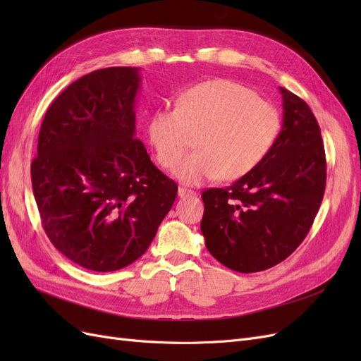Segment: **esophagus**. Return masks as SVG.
I'll list each match as a JSON object with an SVG mask.
<instances>
[{
	"label": "esophagus",
	"mask_w": 361,
	"mask_h": 361,
	"mask_svg": "<svg viewBox=\"0 0 361 361\" xmlns=\"http://www.w3.org/2000/svg\"><path fill=\"white\" fill-rule=\"evenodd\" d=\"M178 194H179V197H192V195H195V191L188 190V188H185V187H179L178 188Z\"/></svg>",
	"instance_id": "34e87169"
}]
</instances>
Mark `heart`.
I'll use <instances>...</instances> for the list:
<instances>
[{"label":"heart","instance_id":"1","mask_svg":"<svg viewBox=\"0 0 361 361\" xmlns=\"http://www.w3.org/2000/svg\"><path fill=\"white\" fill-rule=\"evenodd\" d=\"M280 133V114L253 90L212 80L185 90L176 108H161L149 120V141L158 162L171 169L197 136L200 150L184 159L174 176L199 185L221 176L243 178L264 159Z\"/></svg>","mask_w":361,"mask_h":361}]
</instances>
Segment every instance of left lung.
I'll return each mask as SVG.
<instances>
[{
  "label": "left lung",
  "mask_w": 361,
  "mask_h": 361,
  "mask_svg": "<svg viewBox=\"0 0 361 361\" xmlns=\"http://www.w3.org/2000/svg\"><path fill=\"white\" fill-rule=\"evenodd\" d=\"M279 90L283 125L268 155L231 187L202 194L206 248L224 267L247 274L272 268L297 250L325 191L318 120L301 97Z\"/></svg>",
  "instance_id": "1"
}]
</instances>
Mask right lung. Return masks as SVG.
I'll return each instance as SVG.
<instances>
[{"label": "right lung", "instance_id": "add662e5", "mask_svg": "<svg viewBox=\"0 0 361 361\" xmlns=\"http://www.w3.org/2000/svg\"><path fill=\"white\" fill-rule=\"evenodd\" d=\"M138 68H106L64 89L43 117L32 192L61 255L108 272L146 253L178 195L135 138Z\"/></svg>", "mask_w": 361, "mask_h": 361}]
</instances>
